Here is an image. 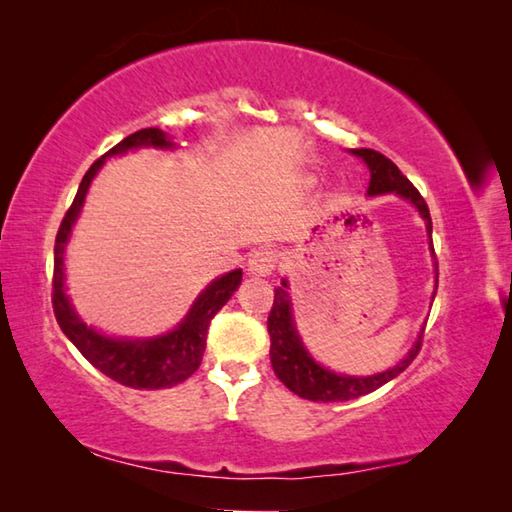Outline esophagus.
<instances>
[{"label":"esophagus","mask_w":512,"mask_h":512,"mask_svg":"<svg viewBox=\"0 0 512 512\" xmlns=\"http://www.w3.org/2000/svg\"><path fill=\"white\" fill-rule=\"evenodd\" d=\"M280 262V253L275 248L262 246L248 255V271L253 275H271Z\"/></svg>","instance_id":"obj_1"}]
</instances>
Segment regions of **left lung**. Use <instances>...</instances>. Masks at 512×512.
I'll return each instance as SVG.
<instances>
[{"label": "left lung", "mask_w": 512, "mask_h": 512, "mask_svg": "<svg viewBox=\"0 0 512 512\" xmlns=\"http://www.w3.org/2000/svg\"><path fill=\"white\" fill-rule=\"evenodd\" d=\"M352 153L368 164L370 169V185L368 196H381V194H397L413 203L415 210L427 223V232L431 235V216L427 201L420 196L418 189L411 185V180L397 169L393 160H388L386 155L372 149H352ZM433 250V246H431ZM436 282H438V264H436ZM424 332V329H422ZM268 334H271V363L277 379L282 381L289 391L296 393L298 397H305L311 402H345V400H357L361 395H368L377 391L379 386L388 384L395 379L400 372L411 366V361L418 357L422 334L418 341L413 343L409 354L395 363L393 368L370 377H350L339 375L320 366L311 354L302 345L296 323H293V311H291V298H289V284L282 280V287L275 289L273 309L268 314Z\"/></svg>", "instance_id": "1"}]
</instances>
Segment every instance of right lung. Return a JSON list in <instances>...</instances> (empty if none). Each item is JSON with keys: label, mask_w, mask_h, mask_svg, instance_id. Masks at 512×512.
<instances>
[{"label": "right lung", "mask_w": 512, "mask_h": 512, "mask_svg": "<svg viewBox=\"0 0 512 512\" xmlns=\"http://www.w3.org/2000/svg\"><path fill=\"white\" fill-rule=\"evenodd\" d=\"M144 146H153V149H173L169 135L160 131V128H142L133 135H128L117 146L94 160L92 167L85 171V176L79 185V192L74 196V203L69 205L67 214L60 223L56 246H54V282H51V302H54V314L60 329H63L69 341L76 345L85 359H88L94 368L101 370L103 375L119 381V384L131 388H146V391H158V388H171L192 377L203 361L205 341H207V327H210L212 318L216 316L225 302L232 298L241 284V268L230 271L207 287L201 296L189 309L183 323H180L173 332H167L155 339H112L97 332L94 327H88L76 314L72 302H69L65 293V246L67 239L72 235V225L76 223L81 214V207L88 194L92 178L103 167L106 158L112 155H124L126 151L144 149Z\"/></svg>", "instance_id": "obj_1"}]
</instances>
